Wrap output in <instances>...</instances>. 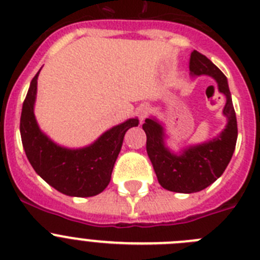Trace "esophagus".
I'll return each instance as SVG.
<instances>
[{
  "mask_svg": "<svg viewBox=\"0 0 260 260\" xmlns=\"http://www.w3.org/2000/svg\"><path fill=\"white\" fill-rule=\"evenodd\" d=\"M149 114V106L147 105H141L139 109V116H140V120H145V118Z\"/></svg>",
  "mask_w": 260,
  "mask_h": 260,
  "instance_id": "34e87169",
  "label": "esophagus"
}]
</instances>
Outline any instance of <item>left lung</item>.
Segmentation results:
<instances>
[{
  "label": "left lung",
  "mask_w": 260,
  "mask_h": 260,
  "mask_svg": "<svg viewBox=\"0 0 260 260\" xmlns=\"http://www.w3.org/2000/svg\"><path fill=\"white\" fill-rule=\"evenodd\" d=\"M189 70L194 78L207 75L216 81L217 90L225 97L223 115L226 124L214 139L174 153L166 145L162 123L154 116L145 119L142 129L146 133V151L159 184L176 193H196L216 181L231 162L237 142V119L225 75L197 50L191 51Z\"/></svg>",
  "instance_id": "left-lung-1"
}]
</instances>
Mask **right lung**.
<instances>
[{"instance_id":"right-lung-1","label":"right lung","mask_w":260,"mask_h":260,"mask_svg":"<svg viewBox=\"0 0 260 260\" xmlns=\"http://www.w3.org/2000/svg\"><path fill=\"white\" fill-rule=\"evenodd\" d=\"M40 71L29 84L20 116V136L28 160L41 179L70 197H93L105 190L120 153L124 135L139 125L132 118L102 133L93 144L79 149L60 146L40 129L35 101Z\"/></svg>"}]
</instances>
